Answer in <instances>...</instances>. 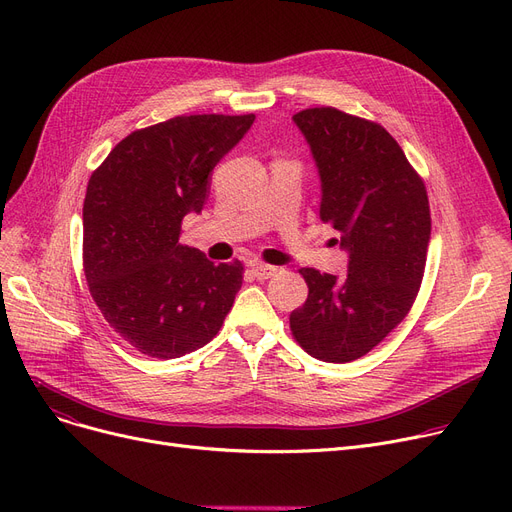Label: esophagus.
Here are the masks:
<instances>
[{
    "mask_svg": "<svg viewBox=\"0 0 512 512\" xmlns=\"http://www.w3.org/2000/svg\"><path fill=\"white\" fill-rule=\"evenodd\" d=\"M253 274H255V278L257 280H270L272 276H276V272H278V267H274V265H265V263H255L253 267Z\"/></svg>",
    "mask_w": 512,
    "mask_h": 512,
    "instance_id": "obj_1",
    "label": "esophagus"
}]
</instances>
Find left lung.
<instances>
[{
  "label": "left lung",
  "mask_w": 512,
  "mask_h": 512,
  "mask_svg": "<svg viewBox=\"0 0 512 512\" xmlns=\"http://www.w3.org/2000/svg\"><path fill=\"white\" fill-rule=\"evenodd\" d=\"M311 147L321 180L319 218L348 253L344 278L303 267L309 286L290 330L326 363H348L378 346L415 303L432 218L421 176L392 134L336 107L292 116Z\"/></svg>",
  "instance_id": "left-lung-1"
}]
</instances>
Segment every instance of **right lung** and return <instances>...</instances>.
<instances>
[{"mask_svg": "<svg viewBox=\"0 0 512 512\" xmlns=\"http://www.w3.org/2000/svg\"><path fill=\"white\" fill-rule=\"evenodd\" d=\"M255 116H176L122 139L91 174L83 205V267L107 324L153 359H178L220 332L242 263L180 245L201 213L209 174Z\"/></svg>", "mask_w": 512, "mask_h": 512, "instance_id": "right-lung-1", "label": "right lung"}]
</instances>
